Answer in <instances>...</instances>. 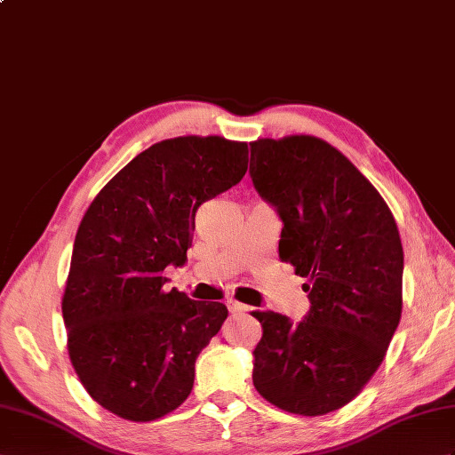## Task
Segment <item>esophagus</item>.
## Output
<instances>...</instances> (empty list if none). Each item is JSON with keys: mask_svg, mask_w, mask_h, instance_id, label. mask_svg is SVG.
I'll list each match as a JSON object with an SVG mask.
<instances>
[{"mask_svg": "<svg viewBox=\"0 0 455 455\" xmlns=\"http://www.w3.org/2000/svg\"><path fill=\"white\" fill-rule=\"evenodd\" d=\"M228 308H229L231 315H239V313H249L251 311L247 305L237 303V301H234V299H229V301H228Z\"/></svg>", "mask_w": 455, "mask_h": 455, "instance_id": "1", "label": "esophagus"}]
</instances>
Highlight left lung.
<instances>
[{"label": "left lung", "instance_id": "8db88e82", "mask_svg": "<svg viewBox=\"0 0 455 455\" xmlns=\"http://www.w3.org/2000/svg\"><path fill=\"white\" fill-rule=\"evenodd\" d=\"M251 180L282 220L280 259L307 278L301 323L257 311L252 384L295 415L349 403L380 367L402 318L403 249L390 208L331 144L308 135L251 142Z\"/></svg>", "mask_w": 455, "mask_h": 455}]
</instances>
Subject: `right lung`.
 Wrapping results in <instances>:
<instances>
[{
	"instance_id": "1",
	"label": "right lung",
	"mask_w": 455,
	"mask_h": 455,
	"mask_svg": "<svg viewBox=\"0 0 455 455\" xmlns=\"http://www.w3.org/2000/svg\"><path fill=\"white\" fill-rule=\"evenodd\" d=\"M247 142L177 137L152 144L88 206L61 301L69 357L84 390L114 415L147 423L189 397L195 361L228 307L165 290L187 260L198 206L237 185Z\"/></svg>"
}]
</instances>
